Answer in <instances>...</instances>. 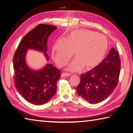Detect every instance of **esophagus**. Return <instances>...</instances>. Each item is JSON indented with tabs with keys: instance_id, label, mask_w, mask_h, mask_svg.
Returning <instances> with one entry per match:
<instances>
[{
	"instance_id": "obj_1",
	"label": "esophagus",
	"mask_w": 133,
	"mask_h": 133,
	"mask_svg": "<svg viewBox=\"0 0 133 133\" xmlns=\"http://www.w3.org/2000/svg\"><path fill=\"white\" fill-rule=\"evenodd\" d=\"M71 74L69 73H66V72H63V73L61 74V76L62 77H66V76H71Z\"/></svg>"
}]
</instances>
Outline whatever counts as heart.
Returning <instances> with one entry per match:
<instances>
[{
    "instance_id": "1",
    "label": "heart",
    "mask_w": 133,
    "mask_h": 133,
    "mask_svg": "<svg viewBox=\"0 0 133 133\" xmlns=\"http://www.w3.org/2000/svg\"><path fill=\"white\" fill-rule=\"evenodd\" d=\"M105 36L89 29H77L71 32L65 39L60 38L54 44L52 56L59 66L65 65L74 56L76 57L67 67L70 71L87 70L98 66L103 61L108 50Z\"/></svg>"
}]
</instances>
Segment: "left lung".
<instances>
[{"instance_id":"obj_1","label":"left lung","mask_w":133,"mask_h":133,"mask_svg":"<svg viewBox=\"0 0 133 133\" xmlns=\"http://www.w3.org/2000/svg\"><path fill=\"white\" fill-rule=\"evenodd\" d=\"M121 67L118 51L112 48L98 66L81 75L77 94L90 104L104 101L117 86Z\"/></svg>"}]
</instances>
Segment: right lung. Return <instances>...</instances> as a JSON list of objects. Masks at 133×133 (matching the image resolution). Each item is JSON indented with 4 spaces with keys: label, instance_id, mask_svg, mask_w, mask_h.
<instances>
[{
    "label": "right lung",
    "instance_id": "obj_1",
    "mask_svg": "<svg viewBox=\"0 0 133 133\" xmlns=\"http://www.w3.org/2000/svg\"><path fill=\"white\" fill-rule=\"evenodd\" d=\"M57 28L51 25L39 24L22 38L14 54L15 86L20 95L31 104L40 105L52 98L56 94L61 73L59 69L50 64L37 71L31 69L26 63V53L28 49L38 50L43 52L48 60L47 39Z\"/></svg>",
    "mask_w": 133,
    "mask_h": 133
}]
</instances>
